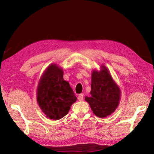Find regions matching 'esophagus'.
<instances>
[{
  "label": "esophagus",
  "mask_w": 154,
  "mask_h": 154,
  "mask_svg": "<svg viewBox=\"0 0 154 154\" xmlns=\"http://www.w3.org/2000/svg\"><path fill=\"white\" fill-rule=\"evenodd\" d=\"M83 94H80L78 96V100H83Z\"/></svg>",
  "instance_id": "1"
}]
</instances>
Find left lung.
<instances>
[{"label": "left lung", "instance_id": "left-lung-1", "mask_svg": "<svg viewBox=\"0 0 154 154\" xmlns=\"http://www.w3.org/2000/svg\"><path fill=\"white\" fill-rule=\"evenodd\" d=\"M90 95L85 100L90 104L96 116L105 118L113 113L120 98V90L113 82L108 69L102 66L101 71H94L92 75Z\"/></svg>", "mask_w": 154, "mask_h": 154}]
</instances>
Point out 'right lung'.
I'll return each mask as SVG.
<instances>
[{"mask_svg":"<svg viewBox=\"0 0 154 154\" xmlns=\"http://www.w3.org/2000/svg\"><path fill=\"white\" fill-rule=\"evenodd\" d=\"M77 100L69 83L63 79V71L56 64L48 67L38 83L37 102L47 117L60 119L69 113Z\"/></svg>","mask_w":154,"mask_h":154,"instance_id":"right-lung-1","label":"right lung"}]
</instances>
